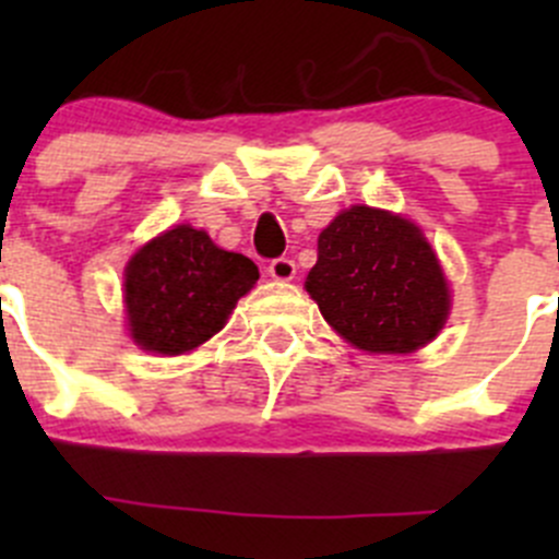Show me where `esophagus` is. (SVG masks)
<instances>
[{
  "label": "esophagus",
  "mask_w": 559,
  "mask_h": 559,
  "mask_svg": "<svg viewBox=\"0 0 559 559\" xmlns=\"http://www.w3.org/2000/svg\"><path fill=\"white\" fill-rule=\"evenodd\" d=\"M267 273H270V278H273V281H292V278H295V273H297L295 259H289V257L273 259V262H270V267H267Z\"/></svg>",
  "instance_id": "esophagus-1"
}]
</instances>
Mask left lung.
<instances>
[{"label":"left lung","mask_w":559,"mask_h":559,"mask_svg":"<svg viewBox=\"0 0 559 559\" xmlns=\"http://www.w3.org/2000/svg\"><path fill=\"white\" fill-rule=\"evenodd\" d=\"M326 324L370 354H411L443 330L447 275L421 229L368 205L337 213L306 278Z\"/></svg>","instance_id":"obj_1"}]
</instances>
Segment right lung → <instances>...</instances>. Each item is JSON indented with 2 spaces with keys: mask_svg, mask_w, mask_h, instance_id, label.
<instances>
[{
  "mask_svg": "<svg viewBox=\"0 0 559 559\" xmlns=\"http://www.w3.org/2000/svg\"><path fill=\"white\" fill-rule=\"evenodd\" d=\"M257 278V264L243 253L178 224L140 248L123 270L129 335L162 357L191 352L227 324Z\"/></svg>",
  "mask_w": 559,
  "mask_h": 559,
  "instance_id": "obj_1",
  "label": "right lung"
}]
</instances>
